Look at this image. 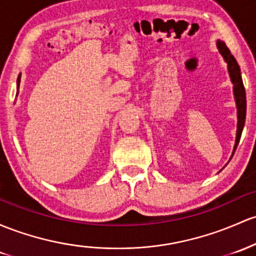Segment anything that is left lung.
Segmentation results:
<instances>
[{
  "mask_svg": "<svg viewBox=\"0 0 256 256\" xmlns=\"http://www.w3.org/2000/svg\"><path fill=\"white\" fill-rule=\"evenodd\" d=\"M216 46H218V52L222 56L224 60L227 63V70H228L230 78H231V82L233 85V96H234V102H236V108H237V134H236V142L234 147H233L232 156L234 154L236 148H237L238 143H240V136H242V131L244 128V122H246V90H244V85L242 81V75H240V68L238 66L237 60L233 57L230 52V50L227 48V46L224 44V41L218 40L216 42ZM230 158V160H231Z\"/></svg>",
  "mask_w": 256,
  "mask_h": 256,
  "instance_id": "obj_1",
  "label": "left lung"
}]
</instances>
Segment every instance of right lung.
<instances>
[{"instance_id": "right-lung-1", "label": "right lung", "mask_w": 256, "mask_h": 256, "mask_svg": "<svg viewBox=\"0 0 256 256\" xmlns=\"http://www.w3.org/2000/svg\"><path fill=\"white\" fill-rule=\"evenodd\" d=\"M20 75L22 74H19L18 78H16V88H18V90H19V84H20ZM16 94H18V92H16Z\"/></svg>"}]
</instances>
